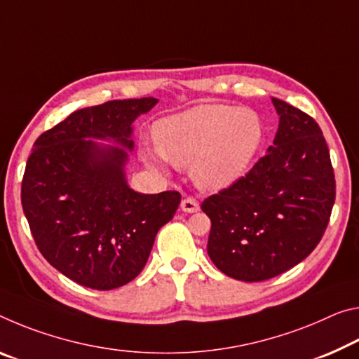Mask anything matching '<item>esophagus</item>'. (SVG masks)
I'll return each mask as SVG.
<instances>
[{
	"label": "esophagus",
	"instance_id": "obj_1",
	"mask_svg": "<svg viewBox=\"0 0 359 359\" xmlns=\"http://www.w3.org/2000/svg\"><path fill=\"white\" fill-rule=\"evenodd\" d=\"M180 209L184 210V212H198L200 210V203L196 200H193V198H185V200H182L180 203Z\"/></svg>",
	"mask_w": 359,
	"mask_h": 359
}]
</instances>
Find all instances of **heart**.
I'll use <instances>...</instances> for the list:
<instances>
[{"label": "heart", "instance_id": "heart-1", "mask_svg": "<svg viewBox=\"0 0 359 359\" xmlns=\"http://www.w3.org/2000/svg\"><path fill=\"white\" fill-rule=\"evenodd\" d=\"M153 140L156 150H140L147 166L190 168L200 189L217 191L246 175L264 142V124L249 108L201 104L156 121Z\"/></svg>", "mask_w": 359, "mask_h": 359}]
</instances>
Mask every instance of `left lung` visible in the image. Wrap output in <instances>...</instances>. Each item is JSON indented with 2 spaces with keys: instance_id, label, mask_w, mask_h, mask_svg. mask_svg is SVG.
<instances>
[{
  "instance_id": "8db88e82",
  "label": "left lung",
  "mask_w": 359,
  "mask_h": 359,
  "mask_svg": "<svg viewBox=\"0 0 359 359\" xmlns=\"http://www.w3.org/2000/svg\"><path fill=\"white\" fill-rule=\"evenodd\" d=\"M280 124L266 155L201 208L210 219L208 254L240 281H264L309 257L335 200L329 149L315 119L271 97Z\"/></svg>"
}]
</instances>
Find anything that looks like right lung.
Listing matches in <instances>:
<instances>
[{"mask_svg":"<svg viewBox=\"0 0 359 359\" xmlns=\"http://www.w3.org/2000/svg\"><path fill=\"white\" fill-rule=\"evenodd\" d=\"M156 104L142 97L81 108L33 145L24 214L44 259L81 286L110 291L133 281L179 208V191L145 195L126 177L133 123Z\"/></svg>","mask_w":359,"mask_h":359,"instance_id":"obj_1","label":"right lung"}]
</instances>
